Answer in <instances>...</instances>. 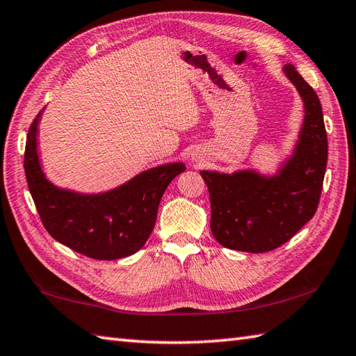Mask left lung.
Wrapping results in <instances>:
<instances>
[{"label": "left lung", "mask_w": 356, "mask_h": 356, "mask_svg": "<svg viewBox=\"0 0 356 356\" xmlns=\"http://www.w3.org/2000/svg\"><path fill=\"white\" fill-rule=\"evenodd\" d=\"M283 73L297 88L305 119L292 154L275 174L248 168L200 171L211 200V231L225 248L268 252L291 240L314 217L327 165V134L314 88L292 64Z\"/></svg>", "instance_id": "left-lung-1"}]
</instances>
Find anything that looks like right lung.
Instances as JSON below:
<instances>
[{
    "label": "right lung",
    "instance_id": "1",
    "mask_svg": "<svg viewBox=\"0 0 356 356\" xmlns=\"http://www.w3.org/2000/svg\"><path fill=\"white\" fill-rule=\"evenodd\" d=\"M38 113L29 128L24 170L44 228L59 243L95 260H118L145 245L156 225L166 186L184 172V162L154 166L104 193L59 188L45 177L38 153Z\"/></svg>",
    "mask_w": 356,
    "mask_h": 356
}]
</instances>
